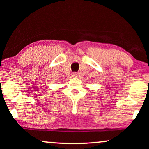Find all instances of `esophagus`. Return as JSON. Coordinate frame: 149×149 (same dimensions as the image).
Returning a JSON list of instances; mask_svg holds the SVG:
<instances>
[{
    "mask_svg": "<svg viewBox=\"0 0 149 149\" xmlns=\"http://www.w3.org/2000/svg\"><path fill=\"white\" fill-rule=\"evenodd\" d=\"M77 73H75V72L73 73V74H72V77H77Z\"/></svg>",
    "mask_w": 149,
    "mask_h": 149,
    "instance_id": "34e87169",
    "label": "esophagus"
}]
</instances>
